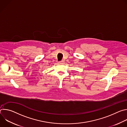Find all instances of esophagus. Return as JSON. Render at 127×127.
Segmentation results:
<instances>
[{
  "label": "esophagus",
  "mask_w": 127,
  "mask_h": 127,
  "mask_svg": "<svg viewBox=\"0 0 127 127\" xmlns=\"http://www.w3.org/2000/svg\"><path fill=\"white\" fill-rule=\"evenodd\" d=\"M59 63H61V64H63V63H64V61L63 60H62V61H60V62H59Z\"/></svg>",
  "instance_id": "esophagus-1"
}]
</instances>
